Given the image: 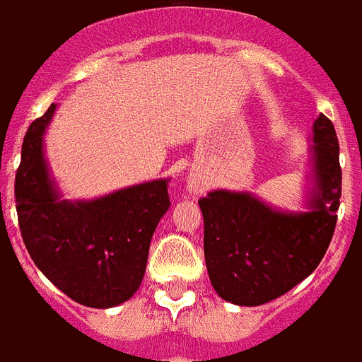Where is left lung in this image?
Returning a JSON list of instances; mask_svg holds the SVG:
<instances>
[{
    "instance_id": "1",
    "label": "left lung",
    "mask_w": 362,
    "mask_h": 362,
    "mask_svg": "<svg viewBox=\"0 0 362 362\" xmlns=\"http://www.w3.org/2000/svg\"><path fill=\"white\" fill-rule=\"evenodd\" d=\"M308 211L284 213L250 192L213 190L198 202L211 284L224 300L258 306L284 296L320 265L337 226L342 194L338 138L320 114L312 136Z\"/></svg>"
}]
</instances>
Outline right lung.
Here are the masks:
<instances>
[{
    "mask_svg": "<svg viewBox=\"0 0 362 362\" xmlns=\"http://www.w3.org/2000/svg\"><path fill=\"white\" fill-rule=\"evenodd\" d=\"M56 104L24 136L14 179L22 239L35 265L83 306L131 299L146 273L149 243L170 207L168 179L115 190L89 202L59 199L45 158V132Z\"/></svg>",
    "mask_w": 362,
    "mask_h": 362,
    "instance_id": "obj_1",
    "label": "right lung"
}]
</instances>
